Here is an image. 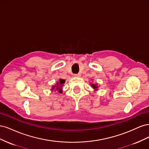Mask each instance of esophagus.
I'll use <instances>...</instances> for the list:
<instances>
[{
	"label": "esophagus",
	"mask_w": 149,
	"mask_h": 149,
	"mask_svg": "<svg viewBox=\"0 0 149 149\" xmlns=\"http://www.w3.org/2000/svg\"><path fill=\"white\" fill-rule=\"evenodd\" d=\"M74 76L76 78H79L81 76V74H74Z\"/></svg>",
	"instance_id": "esophagus-1"
}]
</instances>
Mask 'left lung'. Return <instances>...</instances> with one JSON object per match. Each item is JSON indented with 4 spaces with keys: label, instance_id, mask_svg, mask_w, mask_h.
Masks as SVG:
<instances>
[{
    "label": "left lung",
    "instance_id": "8db88e82",
    "mask_svg": "<svg viewBox=\"0 0 149 149\" xmlns=\"http://www.w3.org/2000/svg\"><path fill=\"white\" fill-rule=\"evenodd\" d=\"M90 84H91V87L94 89V90L95 91H97V89H98V87H99V86L97 85V83H96V84H94V83H90Z\"/></svg>",
    "mask_w": 149,
    "mask_h": 149
}]
</instances>
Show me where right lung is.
I'll list each match as a JSON object with an SVG mask.
<instances>
[{
    "instance_id": "obj_1",
    "label": "right lung",
    "mask_w": 149,
    "mask_h": 149,
    "mask_svg": "<svg viewBox=\"0 0 149 149\" xmlns=\"http://www.w3.org/2000/svg\"><path fill=\"white\" fill-rule=\"evenodd\" d=\"M65 79H60V80L58 81L55 85L52 86V89H51L52 92H53V91H57L58 93H63L62 87L63 86V84H65Z\"/></svg>"
}]
</instances>
